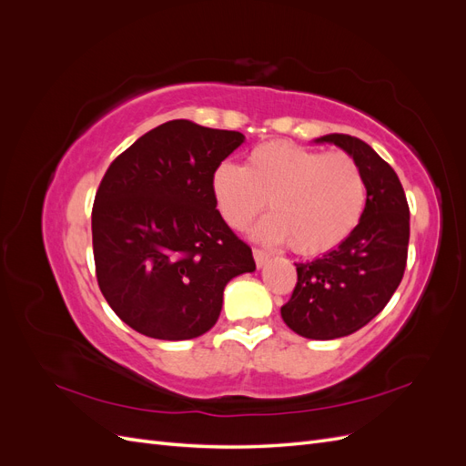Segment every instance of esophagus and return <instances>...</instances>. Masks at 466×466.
I'll list each match as a JSON object with an SVG mask.
<instances>
[{"label": "esophagus", "instance_id": "esophagus-1", "mask_svg": "<svg viewBox=\"0 0 466 466\" xmlns=\"http://www.w3.org/2000/svg\"><path fill=\"white\" fill-rule=\"evenodd\" d=\"M252 257H255V262H257L258 268H262L268 262V258H270V255H268V252H264V250H260V248L252 250Z\"/></svg>", "mask_w": 466, "mask_h": 466}]
</instances>
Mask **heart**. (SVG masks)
<instances>
[{"mask_svg":"<svg viewBox=\"0 0 466 466\" xmlns=\"http://www.w3.org/2000/svg\"><path fill=\"white\" fill-rule=\"evenodd\" d=\"M211 190L225 223L243 229L264 208L255 235L284 243L299 255H322L351 235L365 209V180L346 153L270 142L248 153L245 167L223 161L211 175Z\"/></svg>","mask_w":466,"mask_h":466,"instance_id":"b5f03b06","label":"heart"}]
</instances>
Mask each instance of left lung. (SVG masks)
Returning <instances> with one entry per match:
<instances>
[{
	"mask_svg": "<svg viewBox=\"0 0 466 466\" xmlns=\"http://www.w3.org/2000/svg\"><path fill=\"white\" fill-rule=\"evenodd\" d=\"M354 159L365 180V209L358 228L322 257L298 262V286L281 307L288 327L311 340H334L365 327L397 291L408 255L410 211L400 180L375 149L358 137L329 134Z\"/></svg>",
	"mask_w": 466,
	"mask_h": 466,
	"instance_id": "8db88e82",
	"label": "left lung"
}]
</instances>
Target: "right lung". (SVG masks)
I'll return each instance as SVG.
<instances>
[{
  "mask_svg": "<svg viewBox=\"0 0 466 466\" xmlns=\"http://www.w3.org/2000/svg\"><path fill=\"white\" fill-rule=\"evenodd\" d=\"M245 142L241 132L165 122L110 163L93 204L98 288L128 327L190 340L219 319L223 289L255 272L216 209L211 175Z\"/></svg>",
  "mask_w": 466,
  "mask_h": 466,
  "instance_id": "obj_1",
  "label": "right lung"
}]
</instances>
